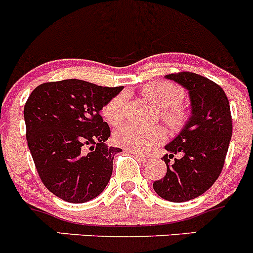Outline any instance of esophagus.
I'll return each mask as SVG.
<instances>
[{
	"label": "esophagus",
	"mask_w": 253,
	"mask_h": 253,
	"mask_svg": "<svg viewBox=\"0 0 253 253\" xmlns=\"http://www.w3.org/2000/svg\"><path fill=\"white\" fill-rule=\"evenodd\" d=\"M129 153H130V154H133V155L135 156V158H138L139 160H140V161H143V163H148V161L150 160V158H149V156H146V155H143V154H140V153H136V151L129 150Z\"/></svg>",
	"instance_id": "1"
}]
</instances>
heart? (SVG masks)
Segmentation results:
<instances>
[{
    "label": "heart",
    "instance_id": "heart-1",
    "mask_svg": "<svg viewBox=\"0 0 253 253\" xmlns=\"http://www.w3.org/2000/svg\"><path fill=\"white\" fill-rule=\"evenodd\" d=\"M141 97L159 108L161 118L170 126L179 125L185 118V110L180 104L181 89L169 82H151L140 89ZM104 117L112 125H118L124 119L125 95L119 94L109 100L103 108ZM165 134L159 126H140L135 124L123 125L115 131V143L139 153L149 150L164 140Z\"/></svg>",
    "mask_w": 253,
    "mask_h": 253
}]
</instances>
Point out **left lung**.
I'll return each mask as SVG.
<instances>
[{
	"label": "left lung",
	"mask_w": 253,
	"mask_h": 253,
	"mask_svg": "<svg viewBox=\"0 0 253 253\" xmlns=\"http://www.w3.org/2000/svg\"><path fill=\"white\" fill-rule=\"evenodd\" d=\"M165 78L189 92L191 115L165 145L169 153L163 156L167 174L153 187L164 200L184 203L208 191L220 176L232 135V119L223 89L212 81L190 72Z\"/></svg>",
	"instance_id": "1"
}]
</instances>
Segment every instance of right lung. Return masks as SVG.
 I'll return each instance as SVG.
<instances>
[{
    "instance_id": "1",
    "label": "right lung",
    "mask_w": 253,
    "mask_h": 253,
    "mask_svg": "<svg viewBox=\"0 0 253 253\" xmlns=\"http://www.w3.org/2000/svg\"><path fill=\"white\" fill-rule=\"evenodd\" d=\"M124 86H100L81 79L43 83L26 102V138L44 186L62 200L82 204L104 191L113 159L122 149L100 110ZM89 147V152L86 148Z\"/></svg>"
}]
</instances>
